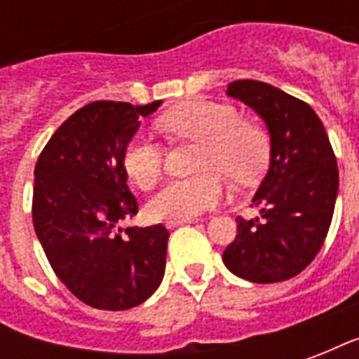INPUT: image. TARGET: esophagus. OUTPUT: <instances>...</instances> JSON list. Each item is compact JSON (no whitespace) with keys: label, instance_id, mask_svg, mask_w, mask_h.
Segmentation results:
<instances>
[{"label":"esophagus","instance_id":"esophagus-1","mask_svg":"<svg viewBox=\"0 0 359 359\" xmlns=\"http://www.w3.org/2000/svg\"><path fill=\"white\" fill-rule=\"evenodd\" d=\"M190 223H196V219H172V221H165V226L167 229H175V226L190 225Z\"/></svg>","mask_w":359,"mask_h":359}]
</instances>
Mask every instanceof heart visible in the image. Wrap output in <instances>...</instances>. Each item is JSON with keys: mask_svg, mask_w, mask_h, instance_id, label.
Returning a JSON list of instances; mask_svg holds the SVG:
<instances>
[{"mask_svg": "<svg viewBox=\"0 0 359 359\" xmlns=\"http://www.w3.org/2000/svg\"><path fill=\"white\" fill-rule=\"evenodd\" d=\"M157 126L172 140L202 144L198 169L190 179L171 180L149 202L156 219H194L213 210L229 192L225 172L236 184H252L269 163V136L262 126L242 121L238 111L226 103L192 100L167 111ZM165 154L161 144L149 136H138L126 146L123 169L140 190H151L161 179Z\"/></svg>", "mask_w": 359, "mask_h": 359, "instance_id": "heart-1", "label": "heart"}]
</instances>
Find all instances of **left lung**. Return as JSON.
I'll list each match as a JSON object with an SVG mask.
<instances>
[{"instance_id": "left-lung-1", "label": "left lung", "mask_w": 359, "mask_h": 359, "mask_svg": "<svg viewBox=\"0 0 359 359\" xmlns=\"http://www.w3.org/2000/svg\"><path fill=\"white\" fill-rule=\"evenodd\" d=\"M226 94L262 115L271 165L257 188L259 217H236L223 252L226 269L252 283H280L306 269L323 246L339 192V167L321 118L308 103L259 81H234Z\"/></svg>"}]
</instances>
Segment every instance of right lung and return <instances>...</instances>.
<instances>
[{
	"instance_id": "right-lung-1",
	"label": "right lung",
	"mask_w": 359,
	"mask_h": 359,
	"mask_svg": "<svg viewBox=\"0 0 359 359\" xmlns=\"http://www.w3.org/2000/svg\"><path fill=\"white\" fill-rule=\"evenodd\" d=\"M159 103H88L53 133L36 163V236L59 280L92 308H134L163 278L169 231L161 223L118 226L138 213L123 154Z\"/></svg>"
}]
</instances>
